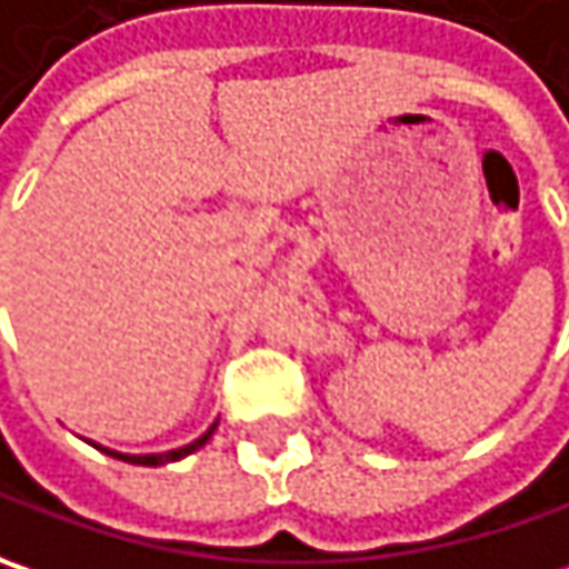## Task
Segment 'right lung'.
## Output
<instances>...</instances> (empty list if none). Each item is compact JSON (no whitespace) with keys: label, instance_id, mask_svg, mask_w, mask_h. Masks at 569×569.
Here are the masks:
<instances>
[{"label":"right lung","instance_id":"obj_1","mask_svg":"<svg viewBox=\"0 0 569 569\" xmlns=\"http://www.w3.org/2000/svg\"><path fill=\"white\" fill-rule=\"evenodd\" d=\"M212 430H216V423H212L210 430L203 432L200 439H193L190 446H184V449H174V452H161V456H120V452H111V449H104V452H108V456H113V458H123V461H130V465H152V468H156V465H168V461H178V458H184V456H190V452H197V449H200V446H203V442L210 439ZM98 449H101V446H98Z\"/></svg>","mask_w":569,"mask_h":569}]
</instances>
